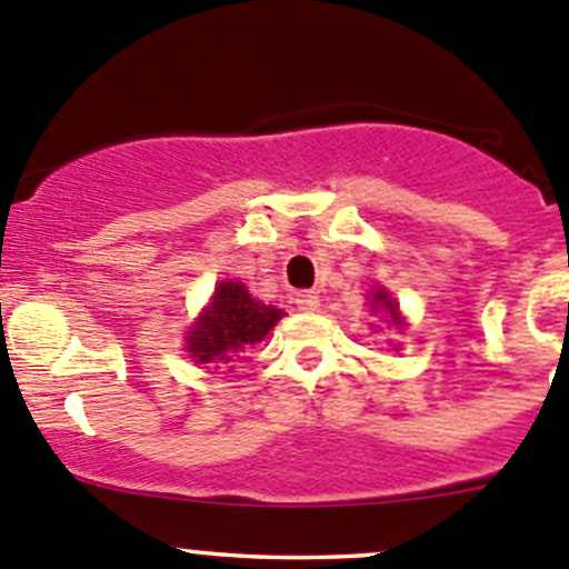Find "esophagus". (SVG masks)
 Here are the masks:
<instances>
[{
	"mask_svg": "<svg viewBox=\"0 0 569 569\" xmlns=\"http://www.w3.org/2000/svg\"><path fill=\"white\" fill-rule=\"evenodd\" d=\"M295 302L300 311H317L319 308V295L317 291H297Z\"/></svg>",
	"mask_w": 569,
	"mask_h": 569,
	"instance_id": "34e87169",
	"label": "esophagus"
}]
</instances>
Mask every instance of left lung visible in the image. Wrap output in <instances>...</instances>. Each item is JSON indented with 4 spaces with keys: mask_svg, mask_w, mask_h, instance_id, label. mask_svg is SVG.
Returning a JSON list of instances; mask_svg holds the SVG:
<instances>
[{
    "mask_svg": "<svg viewBox=\"0 0 569 569\" xmlns=\"http://www.w3.org/2000/svg\"><path fill=\"white\" fill-rule=\"evenodd\" d=\"M372 306H380L383 308L386 313H389L391 317V322H400V317H397V306H395V300H389V295H386V291H375L372 295Z\"/></svg>",
    "mask_w": 569,
    "mask_h": 569,
    "instance_id": "left-lung-1",
    "label": "left lung"
}]
</instances>
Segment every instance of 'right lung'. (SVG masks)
<instances>
[{
	"label": "right lung",
	"instance_id": "obj_1",
	"mask_svg": "<svg viewBox=\"0 0 569 569\" xmlns=\"http://www.w3.org/2000/svg\"><path fill=\"white\" fill-rule=\"evenodd\" d=\"M280 317L283 311L274 306L252 300L247 286L233 280L219 283L211 306L191 330L186 350L200 363H230L239 358V352L258 345Z\"/></svg>",
	"mask_w": 569,
	"mask_h": 569
}]
</instances>
